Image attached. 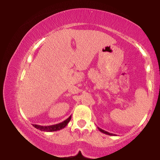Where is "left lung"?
I'll return each mask as SVG.
<instances>
[{"label":"left lung","mask_w":160,"mask_h":160,"mask_svg":"<svg viewBox=\"0 0 160 160\" xmlns=\"http://www.w3.org/2000/svg\"><path fill=\"white\" fill-rule=\"evenodd\" d=\"M98 130L100 132H102V133H104V134H106V135H115L114 134H112V133H110V132H106V131H104V130H103V129H102V128H100L99 127H98Z\"/></svg>","instance_id":"1"}]
</instances>
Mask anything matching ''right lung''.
I'll return each instance as SVG.
<instances>
[{"mask_svg":"<svg viewBox=\"0 0 160 160\" xmlns=\"http://www.w3.org/2000/svg\"><path fill=\"white\" fill-rule=\"evenodd\" d=\"M71 119V116H70L68 118L67 120H65L63 122H60V123L56 124V125H52V126H39V125H33L34 127H35L38 129L40 130V131H43V132H56L58 131V130L62 129L67 126L68 123L70 122Z\"/></svg>","mask_w":160,"mask_h":160,"instance_id":"add662e5","label":"right lung"}]
</instances>
